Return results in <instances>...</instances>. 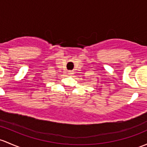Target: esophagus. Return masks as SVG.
<instances>
[{
    "mask_svg": "<svg viewBox=\"0 0 147 147\" xmlns=\"http://www.w3.org/2000/svg\"><path fill=\"white\" fill-rule=\"evenodd\" d=\"M68 74H69V75H72V71H68Z\"/></svg>",
    "mask_w": 147,
    "mask_h": 147,
    "instance_id": "obj_1",
    "label": "esophagus"
}]
</instances>
